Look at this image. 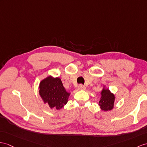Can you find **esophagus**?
Returning a JSON list of instances; mask_svg holds the SVG:
<instances>
[{"mask_svg": "<svg viewBox=\"0 0 147 147\" xmlns=\"http://www.w3.org/2000/svg\"><path fill=\"white\" fill-rule=\"evenodd\" d=\"M78 90H85L86 89V87L83 85H79L78 86Z\"/></svg>", "mask_w": 147, "mask_h": 147, "instance_id": "obj_1", "label": "esophagus"}]
</instances>
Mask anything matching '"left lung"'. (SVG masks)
<instances>
[{
  "mask_svg": "<svg viewBox=\"0 0 147 147\" xmlns=\"http://www.w3.org/2000/svg\"><path fill=\"white\" fill-rule=\"evenodd\" d=\"M100 98L98 102L100 108L104 112L112 110L114 107L115 96L109 88H106L105 85L103 86V88L100 92Z\"/></svg>",
  "mask_w": 147,
  "mask_h": 147,
  "instance_id": "8db88e82",
  "label": "left lung"
}]
</instances>
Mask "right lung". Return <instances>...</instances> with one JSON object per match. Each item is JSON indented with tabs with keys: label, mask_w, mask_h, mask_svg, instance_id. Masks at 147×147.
I'll return each instance as SVG.
<instances>
[{
	"label": "right lung",
	"mask_w": 147,
	"mask_h": 147,
	"mask_svg": "<svg viewBox=\"0 0 147 147\" xmlns=\"http://www.w3.org/2000/svg\"><path fill=\"white\" fill-rule=\"evenodd\" d=\"M39 95L42 101L51 109L59 110L66 103L70 95L64 88L59 77L49 76L42 79L38 85Z\"/></svg>",
	"instance_id": "add662e5"
}]
</instances>
